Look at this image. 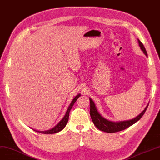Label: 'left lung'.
I'll list each match as a JSON object with an SVG mask.
<instances>
[{
	"instance_id": "1",
	"label": "left lung",
	"mask_w": 160,
	"mask_h": 160,
	"mask_svg": "<svg viewBox=\"0 0 160 160\" xmlns=\"http://www.w3.org/2000/svg\"><path fill=\"white\" fill-rule=\"evenodd\" d=\"M138 41L139 46L140 47V49L142 50L144 54L147 57L148 55H147V52L146 51L145 48H144L143 44L139 39H138ZM89 100H90V106H91L90 115L94 125L96 126V128L99 129V130L108 132V133H114V132L124 130V129H125L126 128H129V126L134 124L135 122L139 121L141 118V117L143 116L144 112H146L147 107L148 106V103L147 106H146V108H144V110L142 111V112L134 118H132V119L127 120V121L113 122V121L107 120L105 118H103L102 115L98 112V111L97 108H96V106L95 105V103L93 102V101H92V99L89 98Z\"/></svg>"
}]
</instances>
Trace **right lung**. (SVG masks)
Returning a JSON list of instances; mask_svg holds the SVG:
<instances>
[{
	"mask_svg": "<svg viewBox=\"0 0 160 160\" xmlns=\"http://www.w3.org/2000/svg\"><path fill=\"white\" fill-rule=\"evenodd\" d=\"M80 94L77 95L76 97L73 99L71 103H70V105L68 107V110H67V112L65 114L64 117H63L62 118V120L60 122H59L57 125L54 126V128L49 129V130H46V131H38V130H35V129H33V130L35 131V132H39V133H46V134H52V133H56L57 132H61L62 129L65 128L67 123H68V120H69V115L70 110H71V109L72 108V106H73L74 103L76 102V100L78 99V98L80 97Z\"/></svg>",
	"mask_w": 160,
	"mask_h": 160,
	"instance_id": "obj_1",
	"label": "right lung"
}]
</instances>
